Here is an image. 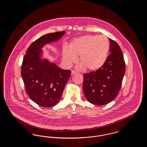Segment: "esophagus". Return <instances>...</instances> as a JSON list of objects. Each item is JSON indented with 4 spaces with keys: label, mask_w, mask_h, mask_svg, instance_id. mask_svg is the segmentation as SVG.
I'll use <instances>...</instances> for the list:
<instances>
[{
    "label": "esophagus",
    "mask_w": 147,
    "mask_h": 147,
    "mask_svg": "<svg viewBox=\"0 0 147 147\" xmlns=\"http://www.w3.org/2000/svg\"><path fill=\"white\" fill-rule=\"evenodd\" d=\"M77 72L75 70H71V75H74V74L77 73Z\"/></svg>",
    "instance_id": "esophagus-1"
}]
</instances>
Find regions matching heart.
<instances>
[{
  "label": "heart",
  "mask_w": 147,
  "mask_h": 147,
  "mask_svg": "<svg viewBox=\"0 0 147 147\" xmlns=\"http://www.w3.org/2000/svg\"><path fill=\"white\" fill-rule=\"evenodd\" d=\"M110 50V42L104 35H85L74 38L70 42L68 49L64 47L63 62L71 66L77 62V57L81 64L79 69L86 68L89 71L100 69L106 62Z\"/></svg>",
  "instance_id": "b5f03b06"
}]
</instances>
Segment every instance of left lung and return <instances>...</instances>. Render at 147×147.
I'll return each instance as SVG.
<instances>
[{
    "instance_id": "1",
    "label": "left lung",
    "mask_w": 147,
    "mask_h": 147,
    "mask_svg": "<svg viewBox=\"0 0 147 147\" xmlns=\"http://www.w3.org/2000/svg\"><path fill=\"white\" fill-rule=\"evenodd\" d=\"M110 54L99 69L83 74V89L92 104L104 105L116 98L120 90L126 65L123 53L117 42L109 38Z\"/></svg>"
}]
</instances>
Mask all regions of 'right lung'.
<instances>
[{"label": "right lung", "mask_w": 147, "mask_h": 147, "mask_svg": "<svg viewBox=\"0 0 147 147\" xmlns=\"http://www.w3.org/2000/svg\"><path fill=\"white\" fill-rule=\"evenodd\" d=\"M65 33L63 31L42 36L28 47L23 58L21 74L26 91L34 102L44 107L54 106L60 101L71 70L41 59L42 48L59 40Z\"/></svg>", "instance_id": "right-lung-1"}]
</instances>
